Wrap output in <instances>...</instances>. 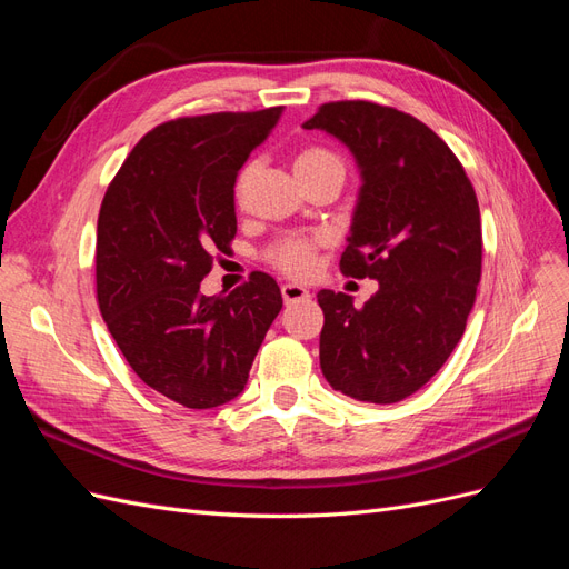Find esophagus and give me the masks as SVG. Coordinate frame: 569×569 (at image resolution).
I'll list each match as a JSON object with an SVG mask.
<instances>
[{
	"label": "esophagus",
	"mask_w": 569,
	"mask_h": 569,
	"mask_svg": "<svg viewBox=\"0 0 569 569\" xmlns=\"http://www.w3.org/2000/svg\"><path fill=\"white\" fill-rule=\"evenodd\" d=\"M308 297V289H303L301 284H282V299H284V303L289 306V303H297V301H306Z\"/></svg>",
	"instance_id": "esophagus-1"
}]
</instances>
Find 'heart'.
Masks as SVG:
<instances>
[{
	"mask_svg": "<svg viewBox=\"0 0 569 569\" xmlns=\"http://www.w3.org/2000/svg\"><path fill=\"white\" fill-rule=\"evenodd\" d=\"M325 166H341L337 153L322 147H306L299 151V157L295 161L297 176L301 173H311V170L325 168ZM239 187H242V180H239ZM320 244V237H301V234H291L274 242L268 251V261L280 268L287 274H295V278H301V274H308L313 268V258L316 249Z\"/></svg>",
	"mask_w": 569,
	"mask_h": 569,
	"instance_id": "1",
	"label": "heart"
}]
</instances>
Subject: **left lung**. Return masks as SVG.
Wrapping results in <instances>:
<instances>
[{
    "mask_svg": "<svg viewBox=\"0 0 569 569\" xmlns=\"http://www.w3.org/2000/svg\"><path fill=\"white\" fill-rule=\"evenodd\" d=\"M347 144L360 168L339 268L380 289L356 308L320 289V368L332 389L396 403L425 387L465 332L481 278V222L470 178L441 137L372 101H330L306 120Z\"/></svg>",
    "mask_w": 569,
    "mask_h": 569,
    "instance_id": "left-lung-1",
    "label": "left lung"
}]
</instances>
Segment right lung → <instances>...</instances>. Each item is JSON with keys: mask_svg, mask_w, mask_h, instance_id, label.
<instances>
[{"mask_svg": "<svg viewBox=\"0 0 569 569\" xmlns=\"http://www.w3.org/2000/svg\"><path fill=\"white\" fill-rule=\"evenodd\" d=\"M282 107L206 113L147 132L111 180L97 220V301L140 380L184 408H216L244 391L253 358L282 308L256 270L228 297L199 287L237 234L234 180Z\"/></svg>", "mask_w": 569, "mask_h": 569, "instance_id": "right-lung-1", "label": "right lung"}]
</instances>
